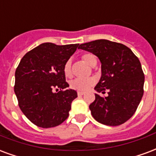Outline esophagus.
Instances as JSON below:
<instances>
[{
  "label": "esophagus",
  "mask_w": 156,
  "mask_h": 156,
  "mask_svg": "<svg viewBox=\"0 0 156 156\" xmlns=\"http://www.w3.org/2000/svg\"><path fill=\"white\" fill-rule=\"evenodd\" d=\"M77 94H78L79 96H81V95H83V94H85V93H84V92H80V91H78V92H77Z\"/></svg>",
  "instance_id": "1"
}]
</instances>
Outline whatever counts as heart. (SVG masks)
<instances>
[{
  "label": "heart",
  "mask_w": 156,
  "mask_h": 156,
  "mask_svg": "<svg viewBox=\"0 0 156 156\" xmlns=\"http://www.w3.org/2000/svg\"><path fill=\"white\" fill-rule=\"evenodd\" d=\"M81 59L84 62L88 64L90 66H94L97 62V58L93 53L86 52L81 56ZM63 72L66 77L70 78L72 76V66H71V60L66 61L63 66ZM96 80L94 77H90L86 79H80L76 78L74 79L70 82V87L75 90L79 91H86L88 90L91 86H93L95 84Z\"/></svg>",
  "instance_id": "b5f03b06"
}]
</instances>
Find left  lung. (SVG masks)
I'll return each instance as SVG.
<instances>
[{"label": "left lung", "instance_id": "obj_1", "mask_svg": "<svg viewBox=\"0 0 156 156\" xmlns=\"http://www.w3.org/2000/svg\"><path fill=\"white\" fill-rule=\"evenodd\" d=\"M79 48L99 57L102 75L94 90H108L107 97L95 94L90 105L93 118L108 126L124 123L135 113L144 94L145 76L138 57L127 46L106 39L82 43Z\"/></svg>", "mask_w": 156, "mask_h": 156}]
</instances>
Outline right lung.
I'll return each mask as SVG.
<instances>
[{
	"instance_id": "add662e5",
	"label": "right lung",
	"mask_w": 156,
	"mask_h": 156,
	"mask_svg": "<svg viewBox=\"0 0 156 156\" xmlns=\"http://www.w3.org/2000/svg\"><path fill=\"white\" fill-rule=\"evenodd\" d=\"M77 48L79 43L62 46L42 43L28 51L16 68L14 90L19 106L36 126L56 127L68 118L77 93L65 90L69 85L63 66Z\"/></svg>"
}]
</instances>
